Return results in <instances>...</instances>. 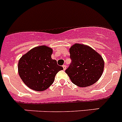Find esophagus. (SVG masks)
I'll return each mask as SVG.
<instances>
[{
  "mask_svg": "<svg viewBox=\"0 0 122 122\" xmlns=\"http://www.w3.org/2000/svg\"><path fill=\"white\" fill-rule=\"evenodd\" d=\"M62 67L63 68V70H66V65H63V66H62Z\"/></svg>",
  "mask_w": 122,
  "mask_h": 122,
  "instance_id": "esophagus-1",
  "label": "esophagus"
}]
</instances>
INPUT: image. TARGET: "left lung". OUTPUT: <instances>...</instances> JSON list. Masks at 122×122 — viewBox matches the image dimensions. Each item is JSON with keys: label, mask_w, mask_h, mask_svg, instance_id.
<instances>
[{"label": "left lung", "mask_w": 122, "mask_h": 122, "mask_svg": "<svg viewBox=\"0 0 122 122\" xmlns=\"http://www.w3.org/2000/svg\"><path fill=\"white\" fill-rule=\"evenodd\" d=\"M72 62L65 73L74 84L81 87L93 85L101 77L104 62L102 56L87 45L75 43L70 48Z\"/></svg>", "instance_id": "1"}]
</instances>
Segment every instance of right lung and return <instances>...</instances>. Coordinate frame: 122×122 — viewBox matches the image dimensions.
<instances>
[{"label":"right lung","mask_w":122,"mask_h":122,"mask_svg":"<svg viewBox=\"0 0 122 122\" xmlns=\"http://www.w3.org/2000/svg\"><path fill=\"white\" fill-rule=\"evenodd\" d=\"M52 49L47 46H39L28 51L20 58L18 73L30 89L44 91L54 82L56 74L63 67L51 58Z\"/></svg>","instance_id":"add662e5"}]
</instances>
